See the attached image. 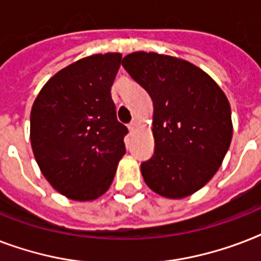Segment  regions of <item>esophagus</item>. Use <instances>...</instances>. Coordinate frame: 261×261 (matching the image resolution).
<instances>
[{
	"mask_svg": "<svg viewBox=\"0 0 261 261\" xmlns=\"http://www.w3.org/2000/svg\"><path fill=\"white\" fill-rule=\"evenodd\" d=\"M128 130H130V133H131V134H133V133H134V131L137 130V123H135V122L130 123V124H128Z\"/></svg>",
	"mask_w": 261,
	"mask_h": 261,
	"instance_id": "1",
	"label": "esophagus"
}]
</instances>
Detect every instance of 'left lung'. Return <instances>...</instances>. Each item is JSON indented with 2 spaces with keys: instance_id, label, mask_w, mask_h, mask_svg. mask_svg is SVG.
I'll list each match as a JSON object with an SVG mask.
<instances>
[{
  "instance_id": "1",
  "label": "left lung",
  "mask_w": 261,
  "mask_h": 261,
  "mask_svg": "<svg viewBox=\"0 0 261 261\" xmlns=\"http://www.w3.org/2000/svg\"><path fill=\"white\" fill-rule=\"evenodd\" d=\"M123 67L153 100L154 154L141 164L147 187L181 199L217 173L230 146V104L202 69L184 59L133 53Z\"/></svg>"
}]
</instances>
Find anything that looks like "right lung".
Listing matches in <instances>:
<instances>
[{
	"label": "right lung",
	"instance_id": "1",
	"mask_svg": "<svg viewBox=\"0 0 261 261\" xmlns=\"http://www.w3.org/2000/svg\"><path fill=\"white\" fill-rule=\"evenodd\" d=\"M118 53L90 55L51 77L31 111V145L43 176L73 200L101 196L126 153L111 87Z\"/></svg>",
	"mask_w": 261,
	"mask_h": 261
}]
</instances>
